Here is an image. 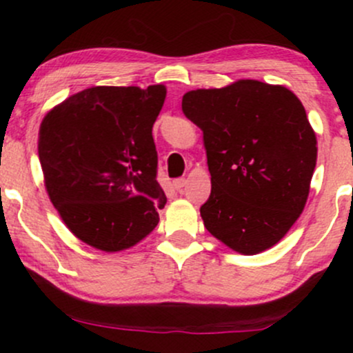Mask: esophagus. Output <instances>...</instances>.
Wrapping results in <instances>:
<instances>
[{"label":"esophagus","mask_w":353,"mask_h":353,"mask_svg":"<svg viewBox=\"0 0 353 353\" xmlns=\"http://www.w3.org/2000/svg\"><path fill=\"white\" fill-rule=\"evenodd\" d=\"M185 184H188V181H185L184 177H179V179L174 181V188H176V190H182V188H185Z\"/></svg>","instance_id":"obj_1"}]
</instances>
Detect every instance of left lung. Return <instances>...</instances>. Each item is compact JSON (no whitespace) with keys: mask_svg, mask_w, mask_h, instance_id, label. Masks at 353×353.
<instances>
[{"mask_svg":"<svg viewBox=\"0 0 353 353\" xmlns=\"http://www.w3.org/2000/svg\"><path fill=\"white\" fill-rule=\"evenodd\" d=\"M182 111L204 132L210 172L205 229L242 255L282 241L301 217L317 164V137L301 99L281 84L239 79L194 89Z\"/></svg>","mask_w":353,"mask_h":353,"instance_id":"obj_1","label":"left lung"}]
</instances>
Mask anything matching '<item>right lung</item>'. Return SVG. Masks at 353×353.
<instances>
[{
  "label": "right lung",
  "instance_id": "add662e5",
  "mask_svg": "<svg viewBox=\"0 0 353 353\" xmlns=\"http://www.w3.org/2000/svg\"><path fill=\"white\" fill-rule=\"evenodd\" d=\"M164 84L92 86L56 104L39 125L44 188L84 244L119 252L156 229L165 194L156 179L152 125Z\"/></svg>",
  "mask_w": 353,
  "mask_h": 353
}]
</instances>
